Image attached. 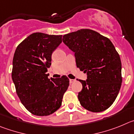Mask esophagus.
<instances>
[{"label": "esophagus", "instance_id": "obj_1", "mask_svg": "<svg viewBox=\"0 0 134 134\" xmlns=\"http://www.w3.org/2000/svg\"><path fill=\"white\" fill-rule=\"evenodd\" d=\"M75 79H69L70 83H73V82H75Z\"/></svg>", "mask_w": 134, "mask_h": 134}]
</instances>
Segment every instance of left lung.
<instances>
[{
  "mask_svg": "<svg viewBox=\"0 0 134 134\" xmlns=\"http://www.w3.org/2000/svg\"><path fill=\"white\" fill-rule=\"evenodd\" d=\"M63 41L75 53L77 67L87 75V81L79 80L83 85L78 94L81 105L92 112L108 109L122 82L121 60L113 43L87 29L65 35Z\"/></svg>",
  "mask_w": 134,
  "mask_h": 134,
  "instance_id": "obj_1",
  "label": "left lung"
}]
</instances>
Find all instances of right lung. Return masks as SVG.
<instances>
[{
    "instance_id": "1",
    "label": "right lung",
    "mask_w": 134,
    "mask_h": 134,
    "mask_svg": "<svg viewBox=\"0 0 134 134\" xmlns=\"http://www.w3.org/2000/svg\"><path fill=\"white\" fill-rule=\"evenodd\" d=\"M62 42V35L35 32L16 47L13 60L12 79L20 101L31 114H53L62 104L69 79L63 75L48 78L51 55Z\"/></svg>"
}]
</instances>
